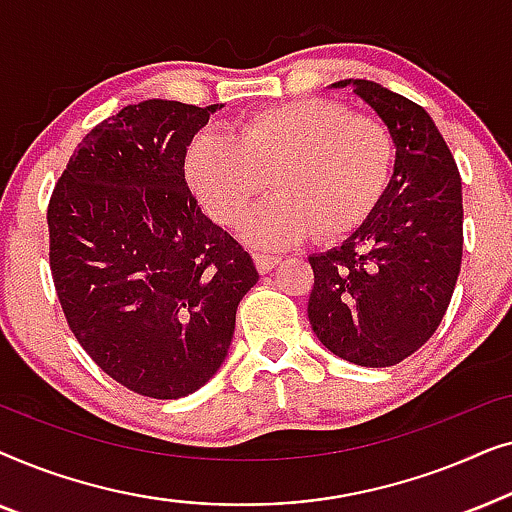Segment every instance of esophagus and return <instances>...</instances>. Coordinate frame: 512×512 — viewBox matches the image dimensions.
<instances>
[{
  "instance_id": "esophagus-1",
  "label": "esophagus",
  "mask_w": 512,
  "mask_h": 512,
  "mask_svg": "<svg viewBox=\"0 0 512 512\" xmlns=\"http://www.w3.org/2000/svg\"><path fill=\"white\" fill-rule=\"evenodd\" d=\"M254 263H256V268H258V272H270L272 268H277L279 263H282V256H272V254H261V251H256L254 254Z\"/></svg>"
}]
</instances>
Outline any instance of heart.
Returning a JSON list of instances; mask_svg holds the SVG:
<instances>
[{
  "mask_svg": "<svg viewBox=\"0 0 512 512\" xmlns=\"http://www.w3.org/2000/svg\"><path fill=\"white\" fill-rule=\"evenodd\" d=\"M396 146L375 118L333 100L286 102L244 118L237 135L200 130L188 144L186 177L219 226H235L270 184L277 195L244 219V237L286 247L312 233L349 237L389 191Z\"/></svg>",
  "mask_w": 512,
  "mask_h": 512,
  "instance_id": "1",
  "label": "heart"
}]
</instances>
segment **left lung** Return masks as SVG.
<instances>
[{
	"instance_id": "obj_1",
	"label": "left lung",
	"mask_w": 512,
	"mask_h": 512,
	"mask_svg": "<svg viewBox=\"0 0 512 512\" xmlns=\"http://www.w3.org/2000/svg\"><path fill=\"white\" fill-rule=\"evenodd\" d=\"M396 144L389 191L338 249L310 256L307 303L321 345L356 366L387 368L436 333L452 300L464 249L461 177L431 116L380 83L347 79Z\"/></svg>"
}]
</instances>
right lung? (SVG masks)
Returning a JSON list of instances; mask_svg holds the SVG:
<instances>
[{"mask_svg": "<svg viewBox=\"0 0 512 512\" xmlns=\"http://www.w3.org/2000/svg\"><path fill=\"white\" fill-rule=\"evenodd\" d=\"M219 104H128L83 137L48 202V261L74 338L125 389L181 398L226 359L258 282L202 214L184 163Z\"/></svg>", "mask_w": 512, "mask_h": 512, "instance_id": "right-lung-1", "label": "right lung"}]
</instances>
